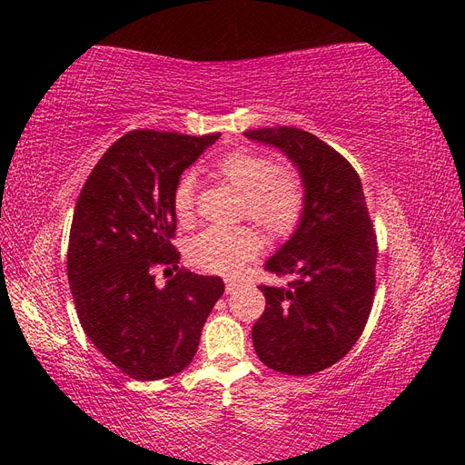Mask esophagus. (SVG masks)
<instances>
[{
	"label": "esophagus",
	"mask_w": 465,
	"mask_h": 465,
	"mask_svg": "<svg viewBox=\"0 0 465 465\" xmlns=\"http://www.w3.org/2000/svg\"><path fill=\"white\" fill-rule=\"evenodd\" d=\"M235 288H238V282H235V280H227L225 282V293H233Z\"/></svg>",
	"instance_id": "1"
}]
</instances>
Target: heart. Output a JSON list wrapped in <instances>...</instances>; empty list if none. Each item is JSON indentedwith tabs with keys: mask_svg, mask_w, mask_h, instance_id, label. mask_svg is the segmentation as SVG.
<instances>
[{
	"mask_svg": "<svg viewBox=\"0 0 465 465\" xmlns=\"http://www.w3.org/2000/svg\"><path fill=\"white\" fill-rule=\"evenodd\" d=\"M215 175L245 195V213L272 238H288L300 225L305 210L302 177L282 170L270 155L235 150L215 165ZM173 213L180 223H192L195 213L193 177L183 175L172 195ZM262 250L260 233L248 225L207 227L190 243V260L205 272L233 275Z\"/></svg>",
	"mask_w": 465,
	"mask_h": 465,
	"instance_id": "heart-1",
	"label": "heart"
}]
</instances>
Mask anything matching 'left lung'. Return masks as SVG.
Here are the masks:
<instances>
[{
    "mask_svg": "<svg viewBox=\"0 0 465 465\" xmlns=\"http://www.w3.org/2000/svg\"><path fill=\"white\" fill-rule=\"evenodd\" d=\"M243 135L282 150L305 187L298 230L265 262L293 278L288 288L260 285L265 310L252 328L253 348L275 371L312 375L353 348L371 312L378 242L361 180L331 145L298 127Z\"/></svg>",
    "mask_w": 465,
    "mask_h": 465,
    "instance_id": "obj_1",
    "label": "left lung"
}]
</instances>
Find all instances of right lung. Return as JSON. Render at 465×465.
<instances>
[{
  "label": "right lung",
  "mask_w": 465,
  "mask_h": 465,
  "mask_svg": "<svg viewBox=\"0 0 465 465\" xmlns=\"http://www.w3.org/2000/svg\"><path fill=\"white\" fill-rule=\"evenodd\" d=\"M220 134L135 130L120 137L77 197L67 280L82 328L125 375L153 381L192 363L223 282L180 270L157 288L155 265H175V183Z\"/></svg>",
  "instance_id": "right-lung-1"
}]
</instances>
